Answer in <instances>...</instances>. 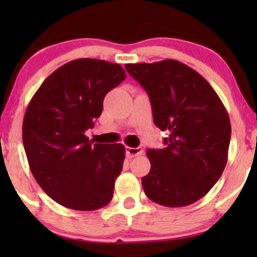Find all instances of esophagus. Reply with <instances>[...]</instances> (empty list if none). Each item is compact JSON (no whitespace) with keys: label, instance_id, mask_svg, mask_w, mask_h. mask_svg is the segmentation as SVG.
I'll use <instances>...</instances> for the list:
<instances>
[{"label":"esophagus","instance_id":"obj_1","mask_svg":"<svg viewBox=\"0 0 257 257\" xmlns=\"http://www.w3.org/2000/svg\"><path fill=\"white\" fill-rule=\"evenodd\" d=\"M144 150L141 147H126L125 149V153L129 158L137 157L139 155H143Z\"/></svg>","mask_w":257,"mask_h":257}]
</instances>
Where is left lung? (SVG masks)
Wrapping results in <instances>:
<instances>
[{
    "instance_id": "1",
    "label": "left lung",
    "mask_w": 257,
    "mask_h": 257,
    "mask_svg": "<svg viewBox=\"0 0 257 257\" xmlns=\"http://www.w3.org/2000/svg\"><path fill=\"white\" fill-rule=\"evenodd\" d=\"M125 70L146 90L155 124L169 132L167 147L147 150L151 170L141 179L144 191L164 206L192 204L226 167L231 123L225 106L203 76L180 61L126 64Z\"/></svg>"
}]
</instances>
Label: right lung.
<instances>
[{
    "label": "right lung",
    "mask_w": 257,
    "mask_h": 257,
    "mask_svg": "<svg viewBox=\"0 0 257 257\" xmlns=\"http://www.w3.org/2000/svg\"><path fill=\"white\" fill-rule=\"evenodd\" d=\"M126 77L118 64L76 59L48 76L23 122L31 173L53 200L73 210H96L113 196L122 172V144H91L84 135L102 112L106 94Z\"/></svg>",
    "instance_id": "right-lung-1"
}]
</instances>
